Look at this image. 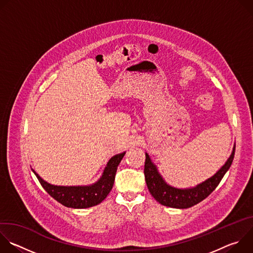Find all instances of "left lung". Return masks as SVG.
I'll return each mask as SVG.
<instances>
[{
    "mask_svg": "<svg viewBox=\"0 0 253 253\" xmlns=\"http://www.w3.org/2000/svg\"><path fill=\"white\" fill-rule=\"evenodd\" d=\"M235 146L233 147V151L229 159L217 173L207 179L205 182L190 189H177L166 184L158 173L155 165L151 162L149 155L146 153L145 165H144V175H145L147 187L151 195L164 206L181 209L194 206L209 196L212 191L218 186L221 179L232 164Z\"/></svg>",
    "mask_w": 253,
    "mask_h": 253,
    "instance_id": "1",
    "label": "left lung"
}]
</instances>
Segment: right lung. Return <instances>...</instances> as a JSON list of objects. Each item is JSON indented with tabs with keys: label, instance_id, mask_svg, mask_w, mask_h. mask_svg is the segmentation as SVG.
<instances>
[{
	"label": "right lung",
	"instance_id": "right-lung-1",
	"mask_svg": "<svg viewBox=\"0 0 253 253\" xmlns=\"http://www.w3.org/2000/svg\"><path fill=\"white\" fill-rule=\"evenodd\" d=\"M124 153L112 157L107 164L104 173L99 180L90 186H55L46 181L34 171L43 188L58 202L71 208H88L101 203L111 191L117 167L121 162Z\"/></svg>",
	"mask_w": 253,
	"mask_h": 253
}]
</instances>
